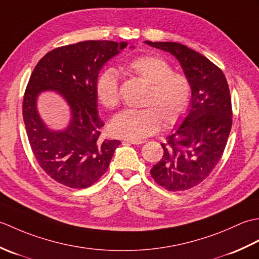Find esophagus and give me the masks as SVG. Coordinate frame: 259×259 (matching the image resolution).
I'll list each match as a JSON object with an SVG mask.
<instances>
[{
    "label": "esophagus",
    "mask_w": 259,
    "mask_h": 259,
    "mask_svg": "<svg viewBox=\"0 0 259 259\" xmlns=\"http://www.w3.org/2000/svg\"><path fill=\"white\" fill-rule=\"evenodd\" d=\"M145 140H129V139H125L122 141V144H131V145H141L144 144Z\"/></svg>",
    "instance_id": "obj_1"
}]
</instances>
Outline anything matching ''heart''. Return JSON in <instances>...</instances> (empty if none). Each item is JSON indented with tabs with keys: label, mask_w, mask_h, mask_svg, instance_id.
I'll return each instance as SVG.
<instances>
[{
	"label": "heart",
	"mask_w": 259,
	"mask_h": 259,
	"mask_svg": "<svg viewBox=\"0 0 259 259\" xmlns=\"http://www.w3.org/2000/svg\"><path fill=\"white\" fill-rule=\"evenodd\" d=\"M129 73L144 80L148 89L142 99V109H128L118 113L109 124L112 136L139 140L160 128L172 126L183 119L191 100V83L186 75L174 72L166 60L148 54L136 58L125 65ZM96 93L103 107L114 109L120 102L119 75L114 68H107L98 75Z\"/></svg>",
	"instance_id": "obj_1"
}]
</instances>
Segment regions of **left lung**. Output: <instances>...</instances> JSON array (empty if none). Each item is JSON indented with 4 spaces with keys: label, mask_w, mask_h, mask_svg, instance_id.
Here are the masks:
<instances>
[{
    "label": "left lung",
    "mask_w": 259,
    "mask_h": 259,
    "mask_svg": "<svg viewBox=\"0 0 259 259\" xmlns=\"http://www.w3.org/2000/svg\"><path fill=\"white\" fill-rule=\"evenodd\" d=\"M146 43L171 53L191 83L189 112L161 144L163 156L150 174L169 191L190 189L210 175L226 147L233 123L229 87L223 71L195 50L177 42Z\"/></svg>",
    "instance_id": "8db88e82"
}]
</instances>
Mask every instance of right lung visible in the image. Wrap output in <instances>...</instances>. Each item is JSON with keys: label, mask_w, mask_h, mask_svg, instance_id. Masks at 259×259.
<instances>
[{"label": "right lung", "mask_w": 259, "mask_h": 259, "mask_svg": "<svg viewBox=\"0 0 259 259\" xmlns=\"http://www.w3.org/2000/svg\"><path fill=\"white\" fill-rule=\"evenodd\" d=\"M126 42L84 41L48 52L35 65L23 98V120L33 155L57 183L87 188L107 171L119 140H102L96 81L99 71L123 50ZM54 91L70 107L71 120L64 131L49 130L37 112L36 100Z\"/></svg>", "instance_id": "right-lung-1"}]
</instances>
